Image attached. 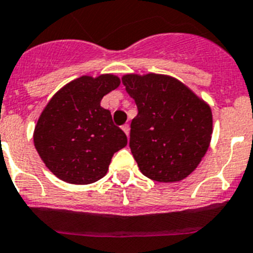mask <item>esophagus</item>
Masks as SVG:
<instances>
[{
  "instance_id": "esophagus-1",
  "label": "esophagus",
  "mask_w": 253,
  "mask_h": 253,
  "mask_svg": "<svg viewBox=\"0 0 253 253\" xmlns=\"http://www.w3.org/2000/svg\"><path fill=\"white\" fill-rule=\"evenodd\" d=\"M122 129H124V132L127 135V137H128L129 136V125H127V124L124 125V126H122Z\"/></svg>"
}]
</instances>
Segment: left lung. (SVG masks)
<instances>
[{
	"label": "left lung",
	"instance_id": "8db88e82",
	"mask_svg": "<svg viewBox=\"0 0 253 253\" xmlns=\"http://www.w3.org/2000/svg\"><path fill=\"white\" fill-rule=\"evenodd\" d=\"M122 83L138 110L129 147L140 171L160 183L185 179L208 151L213 132L209 104L165 74H125Z\"/></svg>",
	"mask_w": 253,
	"mask_h": 253
}]
</instances>
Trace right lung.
I'll return each mask as SVG.
<instances>
[{
	"instance_id": "1",
	"label": "right lung",
	"mask_w": 253,
	"mask_h": 253,
	"mask_svg": "<svg viewBox=\"0 0 253 253\" xmlns=\"http://www.w3.org/2000/svg\"><path fill=\"white\" fill-rule=\"evenodd\" d=\"M121 84L115 74L83 76L51 97L34 129V145L45 166L60 180L95 183L108 171L115 152L127 137L101 107L107 93Z\"/></svg>"
}]
</instances>
